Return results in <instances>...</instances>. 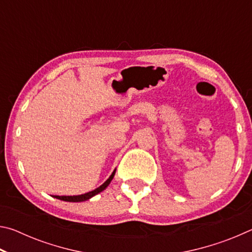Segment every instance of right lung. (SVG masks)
Returning <instances> with one entry per match:
<instances>
[{"label": "right lung", "instance_id": "obj_1", "mask_svg": "<svg viewBox=\"0 0 252 252\" xmlns=\"http://www.w3.org/2000/svg\"><path fill=\"white\" fill-rule=\"evenodd\" d=\"M116 170L117 169H114L112 174H111L108 180H106L103 185L100 186L99 188H96V189H94V190L90 191V192H87V193L80 194V195H54V198L63 200V201H67V202H82V201H85V200H89L90 198L94 197L95 194L102 192V191H103L105 188L110 185V182L112 181L114 174H116Z\"/></svg>", "mask_w": 252, "mask_h": 252}]
</instances>
